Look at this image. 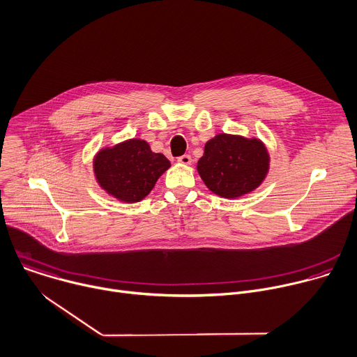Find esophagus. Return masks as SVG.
Segmentation results:
<instances>
[{"mask_svg": "<svg viewBox=\"0 0 357 357\" xmlns=\"http://www.w3.org/2000/svg\"><path fill=\"white\" fill-rule=\"evenodd\" d=\"M177 162L181 163V165H184V166H188V165H191L192 159H191L190 155H184V156H180V158L177 159Z\"/></svg>", "mask_w": 357, "mask_h": 357, "instance_id": "obj_1", "label": "esophagus"}]
</instances>
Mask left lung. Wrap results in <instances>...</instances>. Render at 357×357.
<instances>
[{"label":"left lung","instance_id":"8db88e82","mask_svg":"<svg viewBox=\"0 0 357 357\" xmlns=\"http://www.w3.org/2000/svg\"><path fill=\"white\" fill-rule=\"evenodd\" d=\"M270 169V153L259 137L218 133L209 139L197 172L204 184L222 198L255 191Z\"/></svg>","mask_w":357,"mask_h":357}]
</instances>
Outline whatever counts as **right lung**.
Instances as JSON below:
<instances>
[{
    "instance_id": "obj_1",
    "label": "right lung",
    "mask_w": 357,
    "mask_h": 357,
    "mask_svg": "<svg viewBox=\"0 0 357 357\" xmlns=\"http://www.w3.org/2000/svg\"><path fill=\"white\" fill-rule=\"evenodd\" d=\"M170 166L165 155L155 153L146 140L137 137L104 146L93 159L97 184L108 195L128 204L148 197Z\"/></svg>"
}]
</instances>
